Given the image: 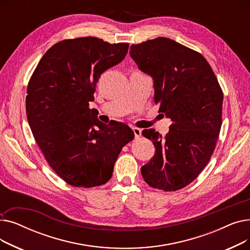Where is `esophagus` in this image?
Here are the masks:
<instances>
[{
  "label": "esophagus",
  "instance_id": "obj_1",
  "mask_svg": "<svg viewBox=\"0 0 250 250\" xmlns=\"http://www.w3.org/2000/svg\"><path fill=\"white\" fill-rule=\"evenodd\" d=\"M133 130H134V134H135V137H136V138L141 137V135H142V130H141V128L133 127Z\"/></svg>",
  "mask_w": 250,
  "mask_h": 250
}]
</instances>
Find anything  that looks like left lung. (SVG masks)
Masks as SVG:
<instances>
[{"instance_id":"obj_1","label":"left lung","mask_w":250,"mask_h":250,"mask_svg":"<svg viewBox=\"0 0 250 250\" xmlns=\"http://www.w3.org/2000/svg\"><path fill=\"white\" fill-rule=\"evenodd\" d=\"M129 55L154 80V101L172 121L162 137L154 128L153 158L141 168L154 188L175 191L200 175L216 148L222 125L223 91L211 65L200 54L170 38L157 37L130 46Z\"/></svg>"}]
</instances>
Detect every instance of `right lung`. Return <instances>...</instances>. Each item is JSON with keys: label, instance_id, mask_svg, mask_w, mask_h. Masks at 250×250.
Instances as JSON below:
<instances>
[{"label": "right lung", "instance_id": "obj_1", "mask_svg": "<svg viewBox=\"0 0 250 250\" xmlns=\"http://www.w3.org/2000/svg\"><path fill=\"white\" fill-rule=\"evenodd\" d=\"M128 43L87 36L52 45L27 87L26 114L32 135L52 170L70 186L106 183L122 149L135 134L123 123L98 121L89 102L103 72L120 63Z\"/></svg>", "mask_w": 250, "mask_h": 250}]
</instances>
